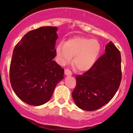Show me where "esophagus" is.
Masks as SVG:
<instances>
[{
    "mask_svg": "<svg viewBox=\"0 0 133 133\" xmlns=\"http://www.w3.org/2000/svg\"><path fill=\"white\" fill-rule=\"evenodd\" d=\"M64 74L65 76H72V73L71 72V71H70V70H68V69H65V70Z\"/></svg>",
    "mask_w": 133,
    "mask_h": 133,
    "instance_id": "obj_1",
    "label": "esophagus"
}]
</instances>
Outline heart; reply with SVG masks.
<instances>
[{"label": "heart", "instance_id": "1", "mask_svg": "<svg viewBox=\"0 0 133 133\" xmlns=\"http://www.w3.org/2000/svg\"><path fill=\"white\" fill-rule=\"evenodd\" d=\"M101 51V45L97 40L87 37H74L56 47L59 63L65 65L74 57L73 66L80 72H86L92 68L97 60Z\"/></svg>", "mask_w": 133, "mask_h": 133}]
</instances>
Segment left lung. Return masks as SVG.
<instances>
[{
	"mask_svg": "<svg viewBox=\"0 0 133 133\" xmlns=\"http://www.w3.org/2000/svg\"><path fill=\"white\" fill-rule=\"evenodd\" d=\"M76 78L72 97L79 108L95 111L107 104L118 91L122 79L121 55L113 42L107 44L104 54L89 71Z\"/></svg>",
	"mask_w": 133,
	"mask_h": 133,
	"instance_id": "8db88e82",
	"label": "left lung"
}]
</instances>
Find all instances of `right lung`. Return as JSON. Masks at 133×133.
<instances>
[{
	"label": "right lung",
	"mask_w": 133,
	"mask_h": 133,
	"mask_svg": "<svg viewBox=\"0 0 133 133\" xmlns=\"http://www.w3.org/2000/svg\"><path fill=\"white\" fill-rule=\"evenodd\" d=\"M57 28L41 27L23 36L13 50L10 82L16 95L34 106L49 101L64 70L53 59L56 56Z\"/></svg>",
	"instance_id": "right-lung-1"
}]
</instances>
